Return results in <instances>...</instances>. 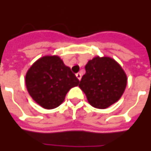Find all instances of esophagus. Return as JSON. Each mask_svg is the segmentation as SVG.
<instances>
[{
	"label": "esophagus",
	"mask_w": 151,
	"mask_h": 151,
	"mask_svg": "<svg viewBox=\"0 0 151 151\" xmlns=\"http://www.w3.org/2000/svg\"><path fill=\"white\" fill-rule=\"evenodd\" d=\"M76 76L77 79H78V80H81V77H82V76H81V74H80V73H77Z\"/></svg>",
	"instance_id": "34e87169"
}]
</instances>
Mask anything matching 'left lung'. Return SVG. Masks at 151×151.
<instances>
[{"instance_id":"1","label":"left lung","mask_w":151,"mask_h":151,"mask_svg":"<svg viewBox=\"0 0 151 151\" xmlns=\"http://www.w3.org/2000/svg\"><path fill=\"white\" fill-rule=\"evenodd\" d=\"M85 70L79 87L92 107L104 109L122 97L127 76L116 61L110 57L96 56L88 62Z\"/></svg>"}]
</instances>
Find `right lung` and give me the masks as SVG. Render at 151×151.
<instances>
[{
	"instance_id": "obj_1",
	"label": "right lung",
	"mask_w": 151,
	"mask_h": 151,
	"mask_svg": "<svg viewBox=\"0 0 151 151\" xmlns=\"http://www.w3.org/2000/svg\"><path fill=\"white\" fill-rule=\"evenodd\" d=\"M25 80L32 99L46 109L59 106L68 91L80 83L71 68L57 55L38 59L27 71Z\"/></svg>"
}]
</instances>
